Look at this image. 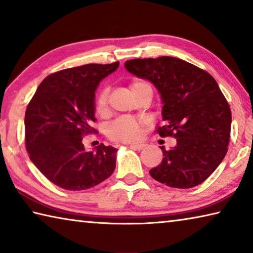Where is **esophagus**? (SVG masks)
Listing matches in <instances>:
<instances>
[{"label":"esophagus","instance_id":"obj_1","mask_svg":"<svg viewBox=\"0 0 253 253\" xmlns=\"http://www.w3.org/2000/svg\"><path fill=\"white\" fill-rule=\"evenodd\" d=\"M129 146L131 147V148H134V149H137V151H142V149L144 148V147H146V144H142V143H131Z\"/></svg>","mask_w":253,"mask_h":253}]
</instances>
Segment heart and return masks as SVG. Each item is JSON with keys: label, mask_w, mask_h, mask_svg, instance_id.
Returning <instances> with one entry per match:
<instances>
[{"label": "heart", "mask_w": 253, "mask_h": 253, "mask_svg": "<svg viewBox=\"0 0 253 253\" xmlns=\"http://www.w3.org/2000/svg\"><path fill=\"white\" fill-rule=\"evenodd\" d=\"M149 87L148 84L142 80H135L130 84V91L132 95L142 88ZM108 89L102 88L98 92L95 100V110L99 116H105L108 113ZM143 122L134 117H119L114 121L107 128V136L113 140H122V142H130L139 137Z\"/></svg>", "instance_id": "obj_1"}]
</instances>
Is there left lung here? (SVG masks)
Instances as JSON below:
<instances>
[{"label":"left lung","instance_id":"left-lung-1","mask_svg":"<svg viewBox=\"0 0 253 253\" xmlns=\"http://www.w3.org/2000/svg\"><path fill=\"white\" fill-rule=\"evenodd\" d=\"M126 69L155 84L163 100L164 126L161 137H174L176 146L166 151L162 163L149 170L162 184L191 188L204 182L228 152L231 109L219 84L201 68L173 57L132 59Z\"/></svg>","mask_w":253,"mask_h":253}]
</instances>
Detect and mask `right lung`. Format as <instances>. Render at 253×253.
Masks as SVG:
<instances>
[{"instance_id": "right-lung-1", "label": "right lung", "mask_w": 253, "mask_h": 253, "mask_svg": "<svg viewBox=\"0 0 253 253\" xmlns=\"http://www.w3.org/2000/svg\"><path fill=\"white\" fill-rule=\"evenodd\" d=\"M89 63L49 75L38 87L24 117L25 147L38 169L68 191L87 190L108 178L117 149L100 144L87 152L84 137L95 134V90L117 69Z\"/></svg>"}]
</instances>
